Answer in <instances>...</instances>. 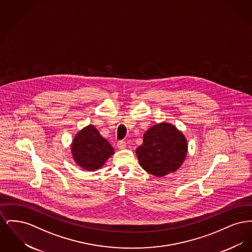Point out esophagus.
Returning a JSON list of instances; mask_svg holds the SVG:
<instances>
[{"mask_svg": "<svg viewBox=\"0 0 252 252\" xmlns=\"http://www.w3.org/2000/svg\"><path fill=\"white\" fill-rule=\"evenodd\" d=\"M117 146H118L119 149H125L126 146V142H124V141H120V142L117 143Z\"/></svg>", "mask_w": 252, "mask_h": 252, "instance_id": "34e87169", "label": "esophagus"}]
</instances>
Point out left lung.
<instances>
[{
	"label": "left lung",
	"mask_w": 252,
	"mask_h": 252,
	"mask_svg": "<svg viewBox=\"0 0 252 252\" xmlns=\"http://www.w3.org/2000/svg\"><path fill=\"white\" fill-rule=\"evenodd\" d=\"M188 152L186 137L174 125L159 123L144 134L136 149L140 165L155 177H164L182 165Z\"/></svg>",
	"instance_id": "obj_1"
}]
</instances>
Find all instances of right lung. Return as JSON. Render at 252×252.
I'll list each match as a JSON object with an SVG mask.
<instances>
[{
    "label": "right lung",
    "mask_w": 252,
    "mask_h": 252,
    "mask_svg": "<svg viewBox=\"0 0 252 252\" xmlns=\"http://www.w3.org/2000/svg\"><path fill=\"white\" fill-rule=\"evenodd\" d=\"M71 152L74 162L79 167L94 172L105 164L114 154V149L94 126L89 125L73 137Z\"/></svg>",
    "instance_id": "obj_1"
}]
</instances>
